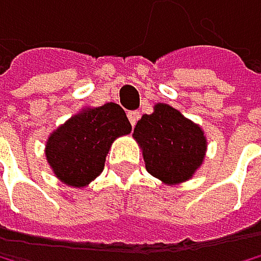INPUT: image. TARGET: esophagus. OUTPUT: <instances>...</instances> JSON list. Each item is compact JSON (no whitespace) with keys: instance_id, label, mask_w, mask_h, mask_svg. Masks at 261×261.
<instances>
[{"instance_id":"obj_1","label":"esophagus","mask_w":261,"mask_h":261,"mask_svg":"<svg viewBox=\"0 0 261 261\" xmlns=\"http://www.w3.org/2000/svg\"><path fill=\"white\" fill-rule=\"evenodd\" d=\"M127 117H129V121H130V124H132V127H134V125L137 124L140 114L137 113V111H129V113H127Z\"/></svg>"}]
</instances>
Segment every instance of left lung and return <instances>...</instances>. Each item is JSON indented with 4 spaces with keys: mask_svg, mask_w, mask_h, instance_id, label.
Masks as SVG:
<instances>
[{
    "mask_svg": "<svg viewBox=\"0 0 261 261\" xmlns=\"http://www.w3.org/2000/svg\"><path fill=\"white\" fill-rule=\"evenodd\" d=\"M134 137L144 150L147 171L168 185L190 179L206 153V137L199 125L163 102L152 114L142 116Z\"/></svg>",
    "mask_w": 261,
    "mask_h": 261,
    "instance_id": "obj_1",
    "label": "left lung"
}]
</instances>
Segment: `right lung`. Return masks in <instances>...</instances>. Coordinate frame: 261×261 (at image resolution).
Masks as SVG:
<instances>
[{
  "label": "right lung",
  "mask_w": 261,
  "mask_h": 261,
  "mask_svg": "<svg viewBox=\"0 0 261 261\" xmlns=\"http://www.w3.org/2000/svg\"><path fill=\"white\" fill-rule=\"evenodd\" d=\"M130 130L127 116L116 102L86 109L48 137L47 162L65 185L83 188L105 168L106 153L114 139Z\"/></svg>",
  "instance_id": "add662e5"
}]
</instances>
